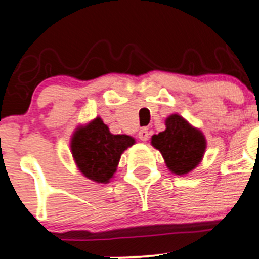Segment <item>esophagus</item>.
I'll return each instance as SVG.
<instances>
[{"label": "esophagus", "instance_id": "1", "mask_svg": "<svg viewBox=\"0 0 259 259\" xmlns=\"http://www.w3.org/2000/svg\"><path fill=\"white\" fill-rule=\"evenodd\" d=\"M149 135H150V132H149L148 128H141L139 131V139L141 140V141H148Z\"/></svg>", "mask_w": 259, "mask_h": 259}]
</instances>
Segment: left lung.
<instances>
[{
	"instance_id": "8db88e82",
	"label": "left lung",
	"mask_w": 259,
	"mask_h": 259,
	"mask_svg": "<svg viewBox=\"0 0 259 259\" xmlns=\"http://www.w3.org/2000/svg\"><path fill=\"white\" fill-rule=\"evenodd\" d=\"M151 145L162 153L170 172L184 176L201 162L207 141L200 130L179 114H172L165 119L164 131L151 137Z\"/></svg>"
}]
</instances>
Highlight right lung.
Here are the masks:
<instances>
[{
    "instance_id": "right-lung-1",
    "label": "right lung",
    "mask_w": 259,
    "mask_h": 259,
    "mask_svg": "<svg viewBox=\"0 0 259 259\" xmlns=\"http://www.w3.org/2000/svg\"><path fill=\"white\" fill-rule=\"evenodd\" d=\"M135 144L127 135H113L100 117L74 131L70 141L73 158L83 176L108 184L117 170L120 155Z\"/></svg>"
}]
</instances>
